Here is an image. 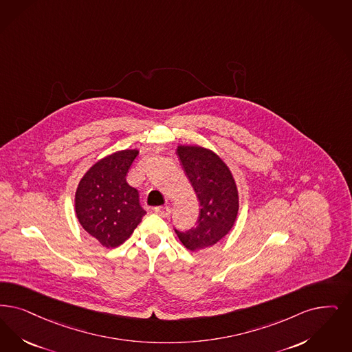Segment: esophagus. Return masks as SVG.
I'll return each instance as SVG.
<instances>
[{
  "instance_id": "esophagus-1",
  "label": "esophagus",
  "mask_w": 352,
  "mask_h": 352,
  "mask_svg": "<svg viewBox=\"0 0 352 352\" xmlns=\"http://www.w3.org/2000/svg\"><path fill=\"white\" fill-rule=\"evenodd\" d=\"M153 211H155L157 214H160L161 217L168 219L170 216V213H171V208H170V207H155Z\"/></svg>"
}]
</instances>
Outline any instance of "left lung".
<instances>
[{
	"instance_id": "left-lung-1",
	"label": "left lung",
	"mask_w": 352,
	"mask_h": 352,
	"mask_svg": "<svg viewBox=\"0 0 352 352\" xmlns=\"http://www.w3.org/2000/svg\"><path fill=\"white\" fill-rule=\"evenodd\" d=\"M177 155L197 192L200 212L197 226L187 232L175 229L184 248L191 252L211 248L224 239L239 213V190L226 162L211 149L178 145Z\"/></svg>"
}]
</instances>
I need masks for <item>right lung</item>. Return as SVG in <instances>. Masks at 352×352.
<instances>
[{"mask_svg":"<svg viewBox=\"0 0 352 352\" xmlns=\"http://www.w3.org/2000/svg\"><path fill=\"white\" fill-rule=\"evenodd\" d=\"M138 155V149H126L106 155L85 173L76 190L80 224L107 249L129 239L146 213L139 203V191L126 179Z\"/></svg>","mask_w":352,"mask_h":352,"instance_id":"1","label":"right lung"}]
</instances>
